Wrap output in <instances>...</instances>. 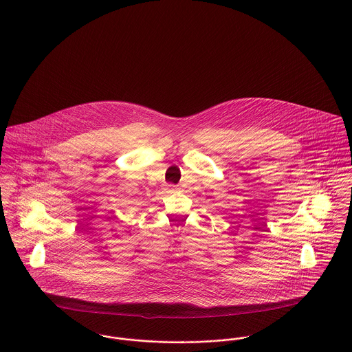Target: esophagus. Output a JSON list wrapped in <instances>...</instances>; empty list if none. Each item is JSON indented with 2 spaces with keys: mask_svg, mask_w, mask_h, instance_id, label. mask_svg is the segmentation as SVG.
Returning a JSON list of instances; mask_svg holds the SVG:
<instances>
[{
  "mask_svg": "<svg viewBox=\"0 0 352 352\" xmlns=\"http://www.w3.org/2000/svg\"><path fill=\"white\" fill-rule=\"evenodd\" d=\"M176 190H177L176 186H169V191H170V192H173V191H176Z\"/></svg>",
  "mask_w": 352,
  "mask_h": 352,
  "instance_id": "esophagus-1",
  "label": "esophagus"
}]
</instances>
